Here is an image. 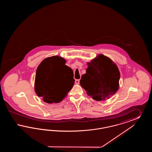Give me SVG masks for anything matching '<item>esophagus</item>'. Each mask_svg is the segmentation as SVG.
I'll return each mask as SVG.
<instances>
[{
  "instance_id": "esophagus-1",
  "label": "esophagus",
  "mask_w": 152,
  "mask_h": 152,
  "mask_svg": "<svg viewBox=\"0 0 152 152\" xmlns=\"http://www.w3.org/2000/svg\"><path fill=\"white\" fill-rule=\"evenodd\" d=\"M80 83V80L79 79H77L75 80V83L76 84H79Z\"/></svg>"
}]
</instances>
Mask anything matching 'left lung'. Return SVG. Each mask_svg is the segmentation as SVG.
Here are the masks:
<instances>
[{
	"label": "left lung",
	"mask_w": 152,
	"mask_h": 152,
	"mask_svg": "<svg viewBox=\"0 0 152 152\" xmlns=\"http://www.w3.org/2000/svg\"><path fill=\"white\" fill-rule=\"evenodd\" d=\"M88 65L86 73L80 81L87 94L97 101L105 100L115 94L119 87L120 73L113 61L99 55Z\"/></svg>",
	"instance_id": "8db88e82"
}]
</instances>
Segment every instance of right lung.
<instances>
[{
  "label": "right lung",
  "mask_w": 152,
  "mask_h": 152,
  "mask_svg": "<svg viewBox=\"0 0 152 152\" xmlns=\"http://www.w3.org/2000/svg\"><path fill=\"white\" fill-rule=\"evenodd\" d=\"M63 58L53 56L46 58L36 69L35 91L47 103L62 101L72 89L75 80L68 83L73 75L72 69L65 65ZM65 78L64 80L62 79Z\"/></svg>",
  "instance_id": "add662e5"
}]
</instances>
